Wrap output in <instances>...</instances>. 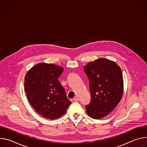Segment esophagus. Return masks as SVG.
<instances>
[{
	"instance_id": "34e87169",
	"label": "esophagus",
	"mask_w": 147,
	"mask_h": 147,
	"mask_svg": "<svg viewBox=\"0 0 147 147\" xmlns=\"http://www.w3.org/2000/svg\"><path fill=\"white\" fill-rule=\"evenodd\" d=\"M78 99H79V98H78L77 96H76V97H74V98H73V100H74V102H77V101H78Z\"/></svg>"
}]
</instances>
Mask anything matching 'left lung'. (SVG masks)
<instances>
[{
  "label": "left lung",
  "mask_w": 147,
  "mask_h": 147,
  "mask_svg": "<svg viewBox=\"0 0 147 147\" xmlns=\"http://www.w3.org/2000/svg\"><path fill=\"white\" fill-rule=\"evenodd\" d=\"M90 81L91 102L86 107L89 116L100 119L109 115L120 102L123 94V79L115 61L99 58L84 67Z\"/></svg>",
  "instance_id": "left-lung-1"
}]
</instances>
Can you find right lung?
Returning <instances> with one entry per match:
<instances>
[{"mask_svg":"<svg viewBox=\"0 0 147 147\" xmlns=\"http://www.w3.org/2000/svg\"><path fill=\"white\" fill-rule=\"evenodd\" d=\"M63 68L39 63L31 67L24 78V90L31 106L40 115L53 120L67 111L71 102L58 80Z\"/></svg>","mask_w":147,"mask_h":147,"instance_id":"obj_1","label":"right lung"}]
</instances>
